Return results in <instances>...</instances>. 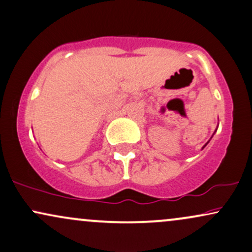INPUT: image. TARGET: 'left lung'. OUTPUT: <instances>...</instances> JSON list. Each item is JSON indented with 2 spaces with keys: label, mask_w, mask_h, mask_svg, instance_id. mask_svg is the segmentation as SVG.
<instances>
[{
  "label": "left lung",
  "mask_w": 252,
  "mask_h": 252,
  "mask_svg": "<svg viewBox=\"0 0 252 252\" xmlns=\"http://www.w3.org/2000/svg\"><path fill=\"white\" fill-rule=\"evenodd\" d=\"M217 128H218V126H217ZM216 131H217V129H216V130H215V132H216ZM215 132H214V134H215ZM213 136H214V135H213ZM208 143H209V141L207 142V143H205V145H207ZM205 145H204V147H205ZM204 147H203V148H204ZM203 148H202V149H203Z\"/></svg>",
  "instance_id": "1"
}]
</instances>
